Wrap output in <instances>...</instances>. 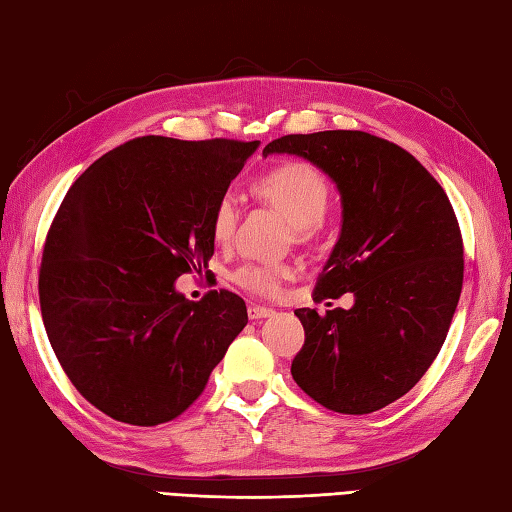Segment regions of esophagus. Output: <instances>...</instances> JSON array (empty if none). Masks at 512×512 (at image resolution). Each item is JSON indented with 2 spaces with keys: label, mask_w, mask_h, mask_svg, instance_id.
<instances>
[{
  "label": "esophagus",
  "mask_w": 512,
  "mask_h": 512,
  "mask_svg": "<svg viewBox=\"0 0 512 512\" xmlns=\"http://www.w3.org/2000/svg\"><path fill=\"white\" fill-rule=\"evenodd\" d=\"M275 310L273 308H266V306H257V303H250L248 306V317L253 321H259V319H268L273 317Z\"/></svg>",
  "instance_id": "esophagus-1"
}]
</instances>
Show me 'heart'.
<instances>
[{
  "instance_id": "b5f03b06",
  "label": "heart",
  "mask_w": 512,
  "mask_h": 512,
  "mask_svg": "<svg viewBox=\"0 0 512 512\" xmlns=\"http://www.w3.org/2000/svg\"><path fill=\"white\" fill-rule=\"evenodd\" d=\"M259 200L275 206L288 217L299 239H310L319 231L332 204V187L323 173L308 162L292 160L266 171L253 182ZM237 204L224 193L211 211V235L217 244H228L235 231ZM292 275L286 262H246L235 270V284L259 297H277L284 281Z\"/></svg>"
}]
</instances>
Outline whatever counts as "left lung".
Listing matches in <instances>:
<instances>
[{
  "instance_id": "8db88e82",
  "label": "left lung",
  "mask_w": 512,
  "mask_h": 512,
  "mask_svg": "<svg viewBox=\"0 0 512 512\" xmlns=\"http://www.w3.org/2000/svg\"><path fill=\"white\" fill-rule=\"evenodd\" d=\"M268 154L306 158L336 182L341 237L314 301L354 295L350 310H295L306 343L292 378L325 409H383L418 383L447 339L464 279L458 217L409 151L367 132L290 134Z\"/></svg>"
}]
</instances>
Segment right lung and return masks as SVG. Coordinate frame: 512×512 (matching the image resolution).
Here are the masks:
<instances>
[{
    "instance_id": "obj_1",
    "label": "right lung",
    "mask_w": 512,
    "mask_h": 512,
    "mask_svg": "<svg viewBox=\"0 0 512 512\" xmlns=\"http://www.w3.org/2000/svg\"><path fill=\"white\" fill-rule=\"evenodd\" d=\"M257 145L134 138L65 193L43 246L41 317L70 383L105 416L178 418L248 323L235 292L189 301L173 281L209 266L211 211Z\"/></svg>"
}]
</instances>
